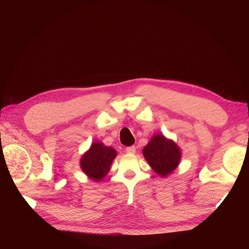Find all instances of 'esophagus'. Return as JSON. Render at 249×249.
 <instances>
[{"instance_id": "34e87169", "label": "esophagus", "mask_w": 249, "mask_h": 249, "mask_svg": "<svg viewBox=\"0 0 249 249\" xmlns=\"http://www.w3.org/2000/svg\"><path fill=\"white\" fill-rule=\"evenodd\" d=\"M125 152L127 154H135V153H136V147H135V146H127L125 148Z\"/></svg>"}]
</instances>
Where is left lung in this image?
I'll use <instances>...</instances> for the list:
<instances>
[{
    "mask_svg": "<svg viewBox=\"0 0 249 249\" xmlns=\"http://www.w3.org/2000/svg\"><path fill=\"white\" fill-rule=\"evenodd\" d=\"M142 154L152 169L162 178L175 171L182 158V150L177 143L163 134H155L143 147Z\"/></svg>",
    "mask_w": 249,
    "mask_h": 249,
    "instance_id": "obj_1",
    "label": "left lung"
}]
</instances>
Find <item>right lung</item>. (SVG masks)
I'll list each match as a JSON object with an SVG mask.
<instances>
[{"mask_svg":"<svg viewBox=\"0 0 249 249\" xmlns=\"http://www.w3.org/2000/svg\"><path fill=\"white\" fill-rule=\"evenodd\" d=\"M116 156L117 152L114 148L96 141L81 157L80 167L89 178L100 182L107 176Z\"/></svg>","mask_w":249,"mask_h":249,"instance_id":"1","label":"right lung"}]
</instances>
